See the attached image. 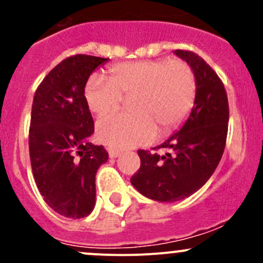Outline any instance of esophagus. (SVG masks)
<instances>
[{"mask_svg": "<svg viewBox=\"0 0 263 263\" xmlns=\"http://www.w3.org/2000/svg\"><path fill=\"white\" fill-rule=\"evenodd\" d=\"M108 153H109L110 158H117V156L121 155V151L115 150V148H109V150H108Z\"/></svg>", "mask_w": 263, "mask_h": 263, "instance_id": "34e87169", "label": "esophagus"}]
</instances>
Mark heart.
I'll list each match as a JSON object with an SVG mask.
<instances>
[{
	"label": "heart",
	"instance_id": "heart-1",
	"mask_svg": "<svg viewBox=\"0 0 263 263\" xmlns=\"http://www.w3.org/2000/svg\"><path fill=\"white\" fill-rule=\"evenodd\" d=\"M109 78L94 75L86 81L84 98L90 112L104 116L132 97V113H113L97 123L100 142L112 148L144 145L178 126L196 97V76L182 60L122 62L108 70Z\"/></svg>",
	"mask_w": 263,
	"mask_h": 263
}]
</instances>
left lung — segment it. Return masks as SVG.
I'll return each instance as SVG.
<instances>
[{
    "instance_id": "left-lung-1",
    "label": "left lung",
    "mask_w": 263,
    "mask_h": 263,
    "mask_svg": "<svg viewBox=\"0 0 263 263\" xmlns=\"http://www.w3.org/2000/svg\"><path fill=\"white\" fill-rule=\"evenodd\" d=\"M196 76V97L191 115L178 132L158 148L137 154L141 165L131 183L141 195L160 202H174L193 195L209 181L225 148L229 103L222 81L203 58L191 50H174Z\"/></svg>"
}]
</instances>
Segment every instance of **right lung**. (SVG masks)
<instances>
[{"mask_svg": "<svg viewBox=\"0 0 263 263\" xmlns=\"http://www.w3.org/2000/svg\"><path fill=\"white\" fill-rule=\"evenodd\" d=\"M109 58L75 54L58 63L34 95L29 153L36 187L50 209L70 219L95 206V174L108 160L89 141L94 121L84 98L87 79Z\"/></svg>", "mask_w": 263, "mask_h": 263, "instance_id": "1", "label": "right lung"}]
</instances>
